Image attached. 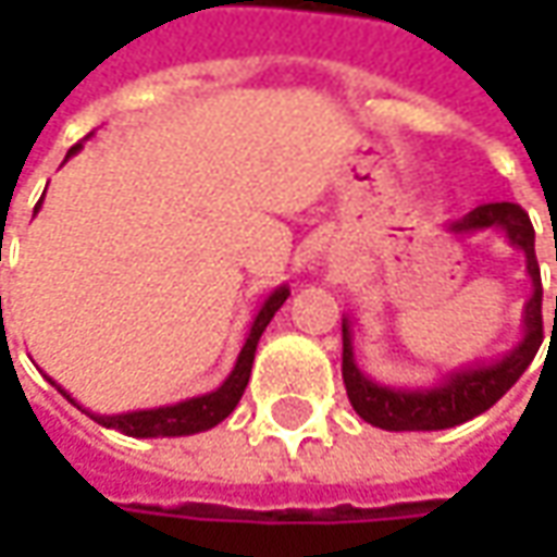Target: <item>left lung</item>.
<instances>
[{
	"label": "left lung",
	"mask_w": 557,
	"mask_h": 557,
	"mask_svg": "<svg viewBox=\"0 0 557 557\" xmlns=\"http://www.w3.org/2000/svg\"><path fill=\"white\" fill-rule=\"evenodd\" d=\"M503 232L505 242L524 253L527 275H530V297L521 312V334L515 347L493 359H474L461 362L456 369L437 377L434 384H387L359 369L354 354V315L341 319V337H344V387L350 396V406L362 421L381 431H446L465 424L474 416L486 412L505 391L527 372L533 356L543 344V282H540V263L533 250V225L530 216L518 203H481L471 213H465L456 223L443 225L446 235H478V232ZM557 322V297H555Z\"/></svg>",
	"instance_id": "1"
}]
</instances>
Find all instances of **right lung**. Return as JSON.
I'll list each match as a JSON object with an SVG mask.
<instances>
[{"label": "right lung", "instance_id": "1", "mask_svg": "<svg viewBox=\"0 0 557 557\" xmlns=\"http://www.w3.org/2000/svg\"><path fill=\"white\" fill-rule=\"evenodd\" d=\"M92 136V133H89ZM86 136V139H89ZM83 139V141H86ZM83 141H76L74 148L67 151V158L64 161H71L74 154L83 151ZM39 207H42V198L36 203V210L33 213H39ZM290 297L288 285H278V288H272L263 297V304H260V310L253 312V322H250V329H247L245 337V347H242V354L235 359V366H232V372L225 374V381L220 387H213L210 394L201 396H188V399H180V403H170V406H154V409H133V412H117V416H101V412H92V409H86V406H79L74 396L67 394L54 377L46 374V381L52 384L54 391L61 396H67V403H74L79 412H86V416L98 421L101 428H111V431H120V434H126V437H191V434H201V431H210V428H216L223 418H228L235 412V406H238V399L245 394L247 381H250V369H253V354H257V344H260V337L267 332V325L272 322V315L282 310V304Z\"/></svg>", "mask_w": 557, "mask_h": 557}]
</instances>
